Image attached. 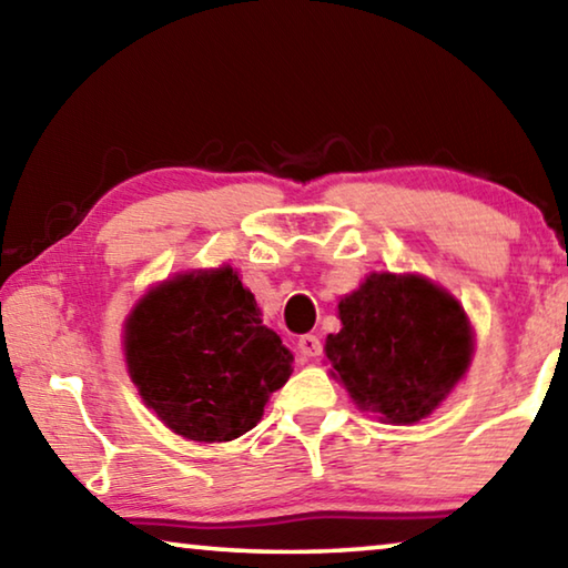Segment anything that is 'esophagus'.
Returning a JSON list of instances; mask_svg holds the SVG:
<instances>
[{
	"label": "esophagus",
	"mask_w": 568,
	"mask_h": 568,
	"mask_svg": "<svg viewBox=\"0 0 568 568\" xmlns=\"http://www.w3.org/2000/svg\"><path fill=\"white\" fill-rule=\"evenodd\" d=\"M298 348H301L303 356L313 358V356H321L323 344H321L318 336H313V333H305V336L298 338Z\"/></svg>",
	"instance_id": "obj_1"
}]
</instances>
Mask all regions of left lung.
I'll list each match as a JSON object with an SVG mask.
<instances>
[{
  "mask_svg": "<svg viewBox=\"0 0 568 568\" xmlns=\"http://www.w3.org/2000/svg\"><path fill=\"white\" fill-rule=\"evenodd\" d=\"M338 316L344 328L326 338L328 362L351 399L392 425L427 417L470 364L460 303L419 275H368Z\"/></svg>",
  "mask_w": 568,
  "mask_h": 568,
  "instance_id": "1",
  "label": "left lung"
}]
</instances>
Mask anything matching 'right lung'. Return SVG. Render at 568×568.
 <instances>
[{
	"label": "right lung",
	"instance_id": "add662e5",
	"mask_svg": "<svg viewBox=\"0 0 568 568\" xmlns=\"http://www.w3.org/2000/svg\"><path fill=\"white\" fill-rule=\"evenodd\" d=\"M125 362L149 409L194 443H230L263 417L293 354L232 267L159 285L125 323Z\"/></svg>",
	"mask_w": 568,
	"mask_h": 568
}]
</instances>
